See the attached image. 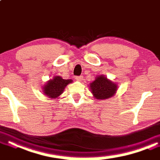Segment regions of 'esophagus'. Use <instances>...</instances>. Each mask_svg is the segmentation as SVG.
Masks as SVG:
<instances>
[{"label": "esophagus", "instance_id": "34e87169", "mask_svg": "<svg viewBox=\"0 0 160 160\" xmlns=\"http://www.w3.org/2000/svg\"><path fill=\"white\" fill-rule=\"evenodd\" d=\"M75 79H76V80L79 81V82H81V81L83 80V77L82 76H78V77L75 78Z\"/></svg>", "mask_w": 160, "mask_h": 160}]
</instances>
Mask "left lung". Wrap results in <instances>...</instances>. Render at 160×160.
<instances>
[{"label":"left lung","instance_id":"8db88e82","mask_svg":"<svg viewBox=\"0 0 160 160\" xmlns=\"http://www.w3.org/2000/svg\"><path fill=\"white\" fill-rule=\"evenodd\" d=\"M91 93L95 99L106 100L114 96L118 90L116 82L107 78L104 75H98L94 81L89 84Z\"/></svg>","mask_w":160,"mask_h":160}]
</instances>
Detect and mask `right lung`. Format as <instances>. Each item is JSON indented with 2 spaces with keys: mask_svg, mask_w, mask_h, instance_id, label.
Instances as JSON below:
<instances>
[{
  "mask_svg": "<svg viewBox=\"0 0 160 160\" xmlns=\"http://www.w3.org/2000/svg\"><path fill=\"white\" fill-rule=\"evenodd\" d=\"M72 82V80H65L60 76H54L42 86V93L49 98H58L65 90L67 85Z\"/></svg>",
  "mask_w": 160,
  "mask_h": 160,
  "instance_id": "1",
  "label": "right lung"
}]
</instances>
